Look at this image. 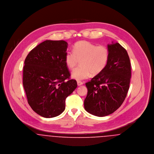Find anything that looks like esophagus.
I'll return each instance as SVG.
<instances>
[{
	"instance_id": "1",
	"label": "esophagus",
	"mask_w": 154,
	"mask_h": 154,
	"mask_svg": "<svg viewBox=\"0 0 154 154\" xmlns=\"http://www.w3.org/2000/svg\"><path fill=\"white\" fill-rule=\"evenodd\" d=\"M77 84H78V86H81V85H83L84 83H83L82 82H81V81H78V82H77Z\"/></svg>"
}]
</instances>
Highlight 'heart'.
<instances>
[{
	"label": "heart",
	"instance_id": "obj_1",
	"mask_svg": "<svg viewBox=\"0 0 154 154\" xmlns=\"http://www.w3.org/2000/svg\"><path fill=\"white\" fill-rule=\"evenodd\" d=\"M109 59V51L104 45H97L88 41L79 42L75 44L73 51L66 52L65 63L73 69L81 60L80 67L72 72V77L78 81L85 79L91 73L97 75L106 67Z\"/></svg>",
	"mask_w": 154,
	"mask_h": 154
}]
</instances>
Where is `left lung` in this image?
Wrapping results in <instances>:
<instances>
[{
    "label": "left lung",
    "instance_id": "obj_1",
    "mask_svg": "<svg viewBox=\"0 0 154 154\" xmlns=\"http://www.w3.org/2000/svg\"><path fill=\"white\" fill-rule=\"evenodd\" d=\"M109 59L105 69L87 82L84 108L98 116H108L125 101L131 78V65L127 51L118 43L108 44Z\"/></svg>",
    "mask_w": 154,
    "mask_h": 154
}]
</instances>
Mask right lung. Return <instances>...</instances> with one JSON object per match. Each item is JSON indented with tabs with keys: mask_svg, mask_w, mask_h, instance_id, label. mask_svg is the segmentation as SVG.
I'll return each mask as SVG.
<instances>
[{
	"mask_svg": "<svg viewBox=\"0 0 154 154\" xmlns=\"http://www.w3.org/2000/svg\"><path fill=\"white\" fill-rule=\"evenodd\" d=\"M67 43L45 40L27 55L23 69V86L28 103L40 116L51 118L65 109L66 98L77 87L65 63Z\"/></svg>",
	"mask_w": 154,
	"mask_h": 154,
	"instance_id": "1",
	"label": "right lung"
}]
</instances>
